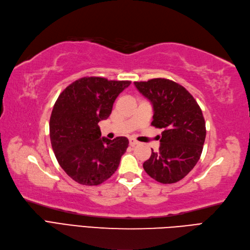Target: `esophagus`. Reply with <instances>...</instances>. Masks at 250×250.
<instances>
[{"instance_id": "esophagus-1", "label": "esophagus", "mask_w": 250, "mask_h": 250, "mask_svg": "<svg viewBox=\"0 0 250 250\" xmlns=\"http://www.w3.org/2000/svg\"><path fill=\"white\" fill-rule=\"evenodd\" d=\"M129 145H130L131 147H134V146L139 145V142H136L134 139H129Z\"/></svg>"}]
</instances>
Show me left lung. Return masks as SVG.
I'll use <instances>...</instances> for the list:
<instances>
[{
  "label": "left lung",
  "instance_id": "left-lung-1",
  "mask_svg": "<svg viewBox=\"0 0 250 250\" xmlns=\"http://www.w3.org/2000/svg\"><path fill=\"white\" fill-rule=\"evenodd\" d=\"M153 105L152 126L163 129L159 152L144 162V169L162 184L182 180L199 161L206 139L202 109L182 85L167 79L134 82Z\"/></svg>",
  "mask_w": 250,
  "mask_h": 250
}]
</instances>
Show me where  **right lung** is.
I'll return each instance as SVG.
<instances>
[{
	"mask_svg": "<svg viewBox=\"0 0 250 250\" xmlns=\"http://www.w3.org/2000/svg\"><path fill=\"white\" fill-rule=\"evenodd\" d=\"M130 83L87 76L58 97L49 120L50 143L59 165L75 182L99 185L117 170L128 139L101 137L98 123L109 117L116 98Z\"/></svg>",
	"mask_w": 250,
	"mask_h": 250,
	"instance_id": "1",
	"label": "right lung"
}]
</instances>
